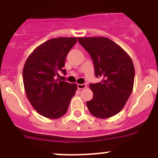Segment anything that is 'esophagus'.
<instances>
[{"label":"esophagus","mask_w":158,"mask_h":158,"mask_svg":"<svg viewBox=\"0 0 158 158\" xmlns=\"http://www.w3.org/2000/svg\"><path fill=\"white\" fill-rule=\"evenodd\" d=\"M77 87H78V89H85V88L86 87V84H78Z\"/></svg>","instance_id":"1"}]
</instances>
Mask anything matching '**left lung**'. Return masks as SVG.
<instances>
[{
    "instance_id": "left-lung-1",
    "label": "left lung",
    "mask_w": 158,
    "mask_h": 158,
    "mask_svg": "<svg viewBox=\"0 0 158 158\" xmlns=\"http://www.w3.org/2000/svg\"><path fill=\"white\" fill-rule=\"evenodd\" d=\"M78 41L92 57L96 77L90 83L94 97L86 102L94 117L108 118L119 113L133 89L135 69L132 59L120 46L107 37H79Z\"/></svg>"
}]
</instances>
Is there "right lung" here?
<instances>
[{
  "label": "right lung",
  "mask_w": 158,
  "mask_h": 158,
  "mask_svg": "<svg viewBox=\"0 0 158 158\" xmlns=\"http://www.w3.org/2000/svg\"><path fill=\"white\" fill-rule=\"evenodd\" d=\"M76 42V37L53 38L37 47L25 63L23 77L26 96L33 108L44 117H62L76 94V84L56 76L59 72L66 73L65 58Z\"/></svg>",
  "instance_id": "right-lung-1"
}]
</instances>
